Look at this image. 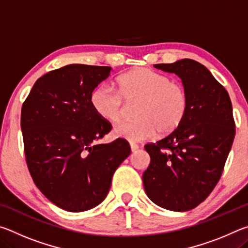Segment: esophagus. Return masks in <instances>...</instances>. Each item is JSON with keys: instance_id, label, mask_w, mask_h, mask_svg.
Segmentation results:
<instances>
[{"instance_id": "obj_1", "label": "esophagus", "mask_w": 248, "mask_h": 248, "mask_svg": "<svg viewBox=\"0 0 248 248\" xmlns=\"http://www.w3.org/2000/svg\"><path fill=\"white\" fill-rule=\"evenodd\" d=\"M130 149H131L132 152H136V151L139 149V145L136 143H130Z\"/></svg>"}]
</instances>
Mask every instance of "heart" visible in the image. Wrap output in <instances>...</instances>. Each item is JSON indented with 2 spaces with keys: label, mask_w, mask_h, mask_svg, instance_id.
Returning a JSON list of instances; mask_svg holds the SVG:
<instances>
[{
  "label": "heart",
  "mask_w": 248,
  "mask_h": 248,
  "mask_svg": "<svg viewBox=\"0 0 248 248\" xmlns=\"http://www.w3.org/2000/svg\"><path fill=\"white\" fill-rule=\"evenodd\" d=\"M118 91L102 84L91 93V105L100 118L118 123L127 103L137 102L136 119L119 124L114 136L130 142H139L156 134L165 136L177 129L188 111L189 98L182 83L150 68H136L117 78Z\"/></svg>",
  "instance_id": "heart-1"
}]
</instances>
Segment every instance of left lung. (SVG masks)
<instances>
[{
    "label": "left lung",
    "instance_id": "1",
    "mask_svg": "<svg viewBox=\"0 0 248 248\" xmlns=\"http://www.w3.org/2000/svg\"><path fill=\"white\" fill-rule=\"evenodd\" d=\"M154 66L182 78L189 105L175 131L144 145L151 162L142 179L154 203L188 211L208 198L223 171L235 137L232 103L228 91L199 62L183 59Z\"/></svg>",
    "mask_w": 248,
    "mask_h": 248
}]
</instances>
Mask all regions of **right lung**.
Instances as JSON below:
<instances>
[{
	"instance_id": "1",
	"label": "right lung",
	"mask_w": 248,
	"mask_h": 248,
	"mask_svg": "<svg viewBox=\"0 0 248 248\" xmlns=\"http://www.w3.org/2000/svg\"><path fill=\"white\" fill-rule=\"evenodd\" d=\"M110 66L70 64L37 79L20 115L24 152L39 190L59 208L82 212L106 198L111 178L131 149L118 139L96 144L111 130L91 105Z\"/></svg>"
}]
</instances>
